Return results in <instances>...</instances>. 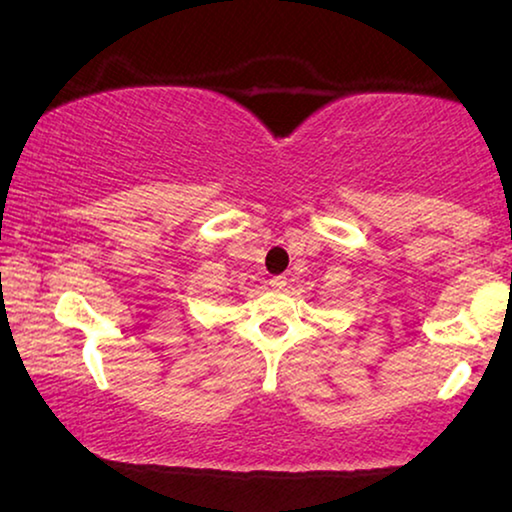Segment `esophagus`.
Segmentation results:
<instances>
[{
	"label": "esophagus",
	"mask_w": 512,
	"mask_h": 512,
	"mask_svg": "<svg viewBox=\"0 0 512 512\" xmlns=\"http://www.w3.org/2000/svg\"><path fill=\"white\" fill-rule=\"evenodd\" d=\"M270 286L277 288V291H279V288L286 286V277H272V279H270Z\"/></svg>",
	"instance_id": "34e87169"
}]
</instances>
